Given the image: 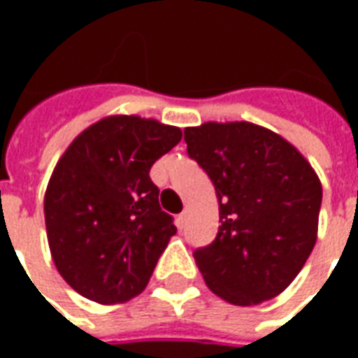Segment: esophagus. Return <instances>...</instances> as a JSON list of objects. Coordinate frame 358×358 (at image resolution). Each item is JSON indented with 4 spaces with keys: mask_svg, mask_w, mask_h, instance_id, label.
Wrapping results in <instances>:
<instances>
[{
    "mask_svg": "<svg viewBox=\"0 0 358 358\" xmlns=\"http://www.w3.org/2000/svg\"><path fill=\"white\" fill-rule=\"evenodd\" d=\"M176 220H178V228H184L187 224V210H182Z\"/></svg>",
    "mask_w": 358,
    "mask_h": 358,
    "instance_id": "34e87169",
    "label": "esophagus"
}]
</instances>
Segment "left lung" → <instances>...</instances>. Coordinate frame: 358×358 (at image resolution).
<instances>
[{
  "label": "left lung",
  "instance_id": "8db88e82",
  "mask_svg": "<svg viewBox=\"0 0 358 358\" xmlns=\"http://www.w3.org/2000/svg\"><path fill=\"white\" fill-rule=\"evenodd\" d=\"M184 140L218 199L217 238L194 253L207 287L238 307L280 295L316 243L318 174L280 134L245 120L189 126Z\"/></svg>",
  "mask_w": 358,
  "mask_h": 358
}]
</instances>
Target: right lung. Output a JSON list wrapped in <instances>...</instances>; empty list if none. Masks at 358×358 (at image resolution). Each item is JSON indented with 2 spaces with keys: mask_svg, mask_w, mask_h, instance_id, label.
I'll return each mask as SVG.
<instances>
[{
  "mask_svg": "<svg viewBox=\"0 0 358 358\" xmlns=\"http://www.w3.org/2000/svg\"><path fill=\"white\" fill-rule=\"evenodd\" d=\"M182 140L178 126L113 115L88 126L53 169L43 197L51 259L99 305L141 293L176 234L149 171Z\"/></svg>",
  "mask_w": 358,
  "mask_h": 358,
  "instance_id": "obj_1",
  "label": "right lung"
}]
</instances>
